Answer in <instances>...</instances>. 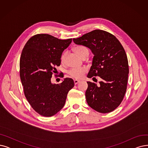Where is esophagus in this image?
Segmentation results:
<instances>
[{
    "label": "esophagus",
    "instance_id": "obj_1",
    "mask_svg": "<svg viewBox=\"0 0 148 148\" xmlns=\"http://www.w3.org/2000/svg\"><path fill=\"white\" fill-rule=\"evenodd\" d=\"M80 81H79V80H78V79H74V83H75V84H77L78 83H79Z\"/></svg>",
    "mask_w": 148,
    "mask_h": 148
}]
</instances>
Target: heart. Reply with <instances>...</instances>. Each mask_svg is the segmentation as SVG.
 I'll list each match as a JSON object with an SVG mask.
<instances>
[{
  "instance_id": "1",
  "label": "heart",
  "mask_w": 148,
  "mask_h": 148,
  "mask_svg": "<svg viewBox=\"0 0 148 148\" xmlns=\"http://www.w3.org/2000/svg\"><path fill=\"white\" fill-rule=\"evenodd\" d=\"M74 51L82 58L84 56H87L88 55V50L83 46H77L73 49ZM66 56V52H64L61 56V61L62 62L64 61ZM87 72V68L86 67H74L69 70L68 74L73 78L81 79Z\"/></svg>"
}]
</instances>
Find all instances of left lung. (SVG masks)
<instances>
[{"mask_svg":"<svg viewBox=\"0 0 148 148\" xmlns=\"http://www.w3.org/2000/svg\"><path fill=\"white\" fill-rule=\"evenodd\" d=\"M73 40L88 47L94 55L87 77L102 79L98 85L87 82L88 105L100 113L114 110L123 101L127 88L129 65L123 47L113 34L101 29H95Z\"/></svg>","mask_w":148,"mask_h":148,"instance_id":"left-lung-1","label":"left lung"}]
</instances>
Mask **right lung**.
<instances>
[{
    "mask_svg": "<svg viewBox=\"0 0 148 148\" xmlns=\"http://www.w3.org/2000/svg\"><path fill=\"white\" fill-rule=\"evenodd\" d=\"M72 39H59L48 34L32 36L25 45L20 59V77L25 96L39 115L49 117L61 110L69 91L75 84L66 78L60 84H52L51 78L61 64L63 51Z\"/></svg>",
    "mask_w": 148,
    "mask_h": 148,
    "instance_id": "1",
    "label": "right lung"
}]
</instances>
